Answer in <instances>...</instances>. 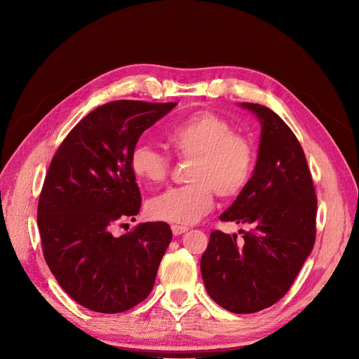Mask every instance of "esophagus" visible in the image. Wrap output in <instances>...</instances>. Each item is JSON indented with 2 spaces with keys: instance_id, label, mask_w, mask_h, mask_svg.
<instances>
[{
  "instance_id": "obj_1",
  "label": "esophagus",
  "mask_w": 359,
  "mask_h": 359,
  "mask_svg": "<svg viewBox=\"0 0 359 359\" xmlns=\"http://www.w3.org/2000/svg\"><path fill=\"white\" fill-rule=\"evenodd\" d=\"M172 231H173L175 236H180V234L186 233L187 229H186V227H182V225H172Z\"/></svg>"
}]
</instances>
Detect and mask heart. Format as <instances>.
<instances>
[{
    "instance_id": "b5f03b06",
    "label": "heart",
    "mask_w": 359,
    "mask_h": 359,
    "mask_svg": "<svg viewBox=\"0 0 359 359\" xmlns=\"http://www.w3.org/2000/svg\"><path fill=\"white\" fill-rule=\"evenodd\" d=\"M168 145L182 160H192L182 187L151 199L147 212L157 221L192 225L214 206L215 192L222 198L238 195L248 186L255 165V148L233 125L214 111H198L179 121L167 134ZM130 170L145 186L164 182L170 157L157 148L138 144L130 153Z\"/></svg>"
}]
</instances>
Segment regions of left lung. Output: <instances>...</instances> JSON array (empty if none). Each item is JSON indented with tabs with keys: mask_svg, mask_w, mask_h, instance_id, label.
<instances>
[{
	"mask_svg": "<svg viewBox=\"0 0 359 359\" xmlns=\"http://www.w3.org/2000/svg\"><path fill=\"white\" fill-rule=\"evenodd\" d=\"M260 122L257 161L248 186L221 221L252 227L237 234L212 231L201 259L206 292L237 314L268 309L291 288L316 240L317 198L304 151L273 110L240 103Z\"/></svg>",
	"mask_w": 359,
	"mask_h": 359,
	"instance_id": "obj_1",
	"label": "left lung"
}]
</instances>
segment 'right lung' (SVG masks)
I'll use <instances>...</instances> for the list:
<instances>
[{
    "label": "right lung",
    "instance_id": "obj_1",
    "mask_svg": "<svg viewBox=\"0 0 359 359\" xmlns=\"http://www.w3.org/2000/svg\"><path fill=\"white\" fill-rule=\"evenodd\" d=\"M176 104L109 102L74 126L50 161L37 205L43 256L62 290L88 310L126 311L154 287L173 237L168 224L141 222L119 237L113 230L141 208L132 149Z\"/></svg>",
    "mask_w": 359,
    "mask_h": 359
}]
</instances>
